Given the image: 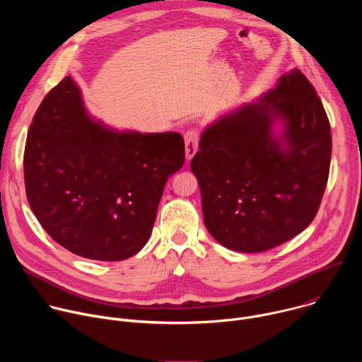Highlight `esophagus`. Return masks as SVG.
Wrapping results in <instances>:
<instances>
[{
	"label": "esophagus",
	"mask_w": 362,
	"mask_h": 362,
	"mask_svg": "<svg viewBox=\"0 0 362 362\" xmlns=\"http://www.w3.org/2000/svg\"><path fill=\"white\" fill-rule=\"evenodd\" d=\"M199 139H200V133L197 129H189L185 133V146H186V158L192 159L194 156V153L199 148Z\"/></svg>",
	"instance_id": "esophagus-1"
}]
</instances>
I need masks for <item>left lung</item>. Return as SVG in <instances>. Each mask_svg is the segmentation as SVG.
<instances>
[{"instance_id":"1","label":"left lung","mask_w":362,"mask_h":362,"mask_svg":"<svg viewBox=\"0 0 362 362\" xmlns=\"http://www.w3.org/2000/svg\"><path fill=\"white\" fill-rule=\"evenodd\" d=\"M276 118L286 122L282 139L272 136ZM331 151L329 120L314 86L299 70L282 76L259 101L203 132L190 169L204 226L238 252L285 243L314 221Z\"/></svg>"}]
</instances>
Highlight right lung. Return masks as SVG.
Here are the masks:
<instances>
[{"mask_svg":"<svg viewBox=\"0 0 362 362\" xmlns=\"http://www.w3.org/2000/svg\"><path fill=\"white\" fill-rule=\"evenodd\" d=\"M185 163L176 132L119 133L87 117L63 78L42 100L24 150L30 208L74 255L123 261L148 240L168 179Z\"/></svg>","mask_w":362,"mask_h":362,"instance_id":"obj_1","label":"right lung"}]
</instances>
